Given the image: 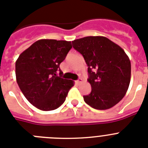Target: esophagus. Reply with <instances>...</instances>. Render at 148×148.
<instances>
[{
	"label": "esophagus",
	"instance_id": "esophagus-1",
	"mask_svg": "<svg viewBox=\"0 0 148 148\" xmlns=\"http://www.w3.org/2000/svg\"><path fill=\"white\" fill-rule=\"evenodd\" d=\"M82 82H83V79H82V78H79V79H78V80H77L76 81V83L78 84H81V83H82Z\"/></svg>",
	"mask_w": 148,
	"mask_h": 148
}]
</instances>
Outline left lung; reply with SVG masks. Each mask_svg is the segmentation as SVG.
<instances>
[{"instance_id":"8db88e82","label":"left lung","mask_w":148,"mask_h":148,"mask_svg":"<svg viewBox=\"0 0 148 148\" xmlns=\"http://www.w3.org/2000/svg\"><path fill=\"white\" fill-rule=\"evenodd\" d=\"M88 66L91 92L84 95L88 105L108 110L118 104L126 94L131 76L127 55L118 44L104 36H87L72 41Z\"/></svg>"}]
</instances>
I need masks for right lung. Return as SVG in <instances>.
<instances>
[{"label": "right lung", "instance_id": "1", "mask_svg": "<svg viewBox=\"0 0 148 148\" xmlns=\"http://www.w3.org/2000/svg\"><path fill=\"white\" fill-rule=\"evenodd\" d=\"M71 48V41L40 39L17 59V83L26 99L38 109L49 111L59 108L74 85L72 80L61 78L59 67Z\"/></svg>", "mask_w": 148, "mask_h": 148}]
</instances>
